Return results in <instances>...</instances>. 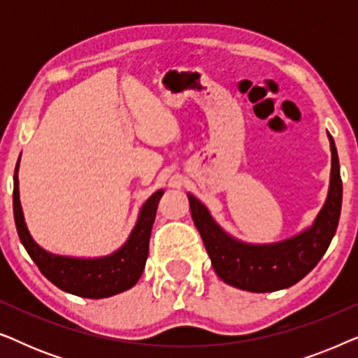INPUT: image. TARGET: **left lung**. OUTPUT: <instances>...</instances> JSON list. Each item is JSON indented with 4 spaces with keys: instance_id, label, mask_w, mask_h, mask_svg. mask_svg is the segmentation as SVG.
<instances>
[{
    "instance_id": "1",
    "label": "left lung",
    "mask_w": 358,
    "mask_h": 358,
    "mask_svg": "<svg viewBox=\"0 0 358 358\" xmlns=\"http://www.w3.org/2000/svg\"><path fill=\"white\" fill-rule=\"evenodd\" d=\"M329 141L332 168L324 207L308 231L287 241L271 246L234 241L213 222L208 210L194 195H187L195 227L203 239L215 272L223 282L248 292H275L295 285L321 261L336 234L342 205L339 156L331 135Z\"/></svg>"
}]
</instances>
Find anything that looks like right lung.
<instances>
[{
  "instance_id": "1",
  "label": "right lung",
  "mask_w": 358,
  "mask_h": 358,
  "mask_svg": "<svg viewBox=\"0 0 358 358\" xmlns=\"http://www.w3.org/2000/svg\"><path fill=\"white\" fill-rule=\"evenodd\" d=\"M19 164V163H17ZM163 195V190H158L146 200L141 208L136 227L131 231L125 246L115 254L101 259H71L55 256L38 248L29 234L24 223L21 203H19L17 187V166L14 173V190L13 207L14 222H16L17 234L21 243L36 266L43 275L57 285L60 290L83 298H106L117 293L129 290L138 282L145 268L148 257V244L151 227H153L156 208Z\"/></svg>"
}]
</instances>
